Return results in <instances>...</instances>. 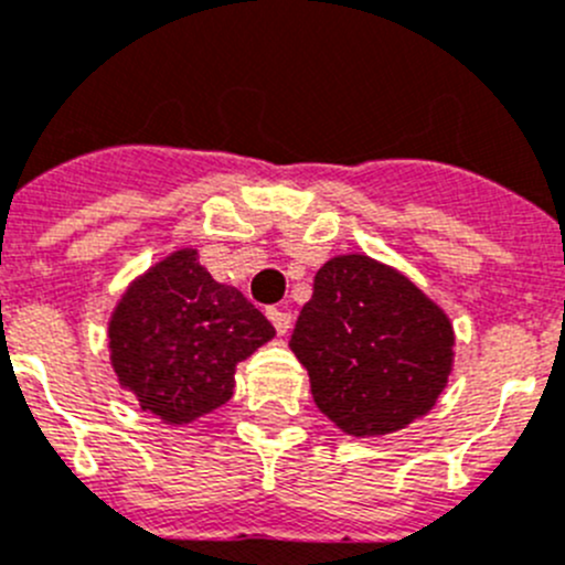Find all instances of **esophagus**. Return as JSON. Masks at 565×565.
<instances>
[{
    "label": "esophagus",
    "mask_w": 565,
    "mask_h": 565,
    "mask_svg": "<svg viewBox=\"0 0 565 565\" xmlns=\"http://www.w3.org/2000/svg\"><path fill=\"white\" fill-rule=\"evenodd\" d=\"M266 316H268V321L274 324V330H277L279 335H286L288 327H291V313H288V310H279V308H268Z\"/></svg>",
    "instance_id": "obj_1"
}]
</instances>
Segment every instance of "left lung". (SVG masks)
Listing matches in <instances>:
<instances>
[{
    "instance_id": "8db88e82",
    "label": "left lung",
    "mask_w": 565,
    "mask_h": 565,
    "mask_svg": "<svg viewBox=\"0 0 565 565\" xmlns=\"http://www.w3.org/2000/svg\"><path fill=\"white\" fill-rule=\"evenodd\" d=\"M452 347L447 313L366 255L316 271L291 335L316 407L349 435H388L424 416L452 372Z\"/></svg>"
}]
</instances>
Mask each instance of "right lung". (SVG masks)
<instances>
[{
	"label": "right lung",
	"mask_w": 565,
	"mask_h": 565,
	"mask_svg": "<svg viewBox=\"0 0 565 565\" xmlns=\"http://www.w3.org/2000/svg\"><path fill=\"white\" fill-rule=\"evenodd\" d=\"M274 338L266 316L180 249L136 279L110 319L118 383L143 411L185 424L233 396L241 360Z\"/></svg>",
	"instance_id": "right-lung-1"
}]
</instances>
